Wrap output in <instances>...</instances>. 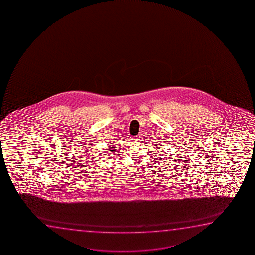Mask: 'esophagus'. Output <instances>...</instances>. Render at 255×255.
Masks as SVG:
<instances>
[{"label":"esophagus","mask_w":255,"mask_h":255,"mask_svg":"<svg viewBox=\"0 0 255 255\" xmlns=\"http://www.w3.org/2000/svg\"><path fill=\"white\" fill-rule=\"evenodd\" d=\"M139 139L140 136H134V137L132 138V140H134V141H138Z\"/></svg>","instance_id":"esophagus-1"}]
</instances>
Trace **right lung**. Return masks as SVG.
Instances as JSON below:
<instances>
[{
  "mask_svg": "<svg viewBox=\"0 0 255 255\" xmlns=\"http://www.w3.org/2000/svg\"><path fill=\"white\" fill-rule=\"evenodd\" d=\"M114 148H115V147H109V149H110V150H109V151H114V150H115V149H114Z\"/></svg>",
  "mask_w": 255,
  "mask_h": 255,
  "instance_id": "obj_1",
  "label": "right lung"
}]
</instances>
